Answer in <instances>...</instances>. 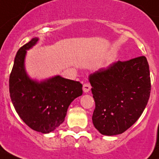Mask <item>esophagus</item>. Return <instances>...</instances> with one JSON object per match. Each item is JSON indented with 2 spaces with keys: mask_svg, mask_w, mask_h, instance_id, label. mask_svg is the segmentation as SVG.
I'll return each mask as SVG.
<instances>
[{
  "mask_svg": "<svg viewBox=\"0 0 159 159\" xmlns=\"http://www.w3.org/2000/svg\"><path fill=\"white\" fill-rule=\"evenodd\" d=\"M83 90L85 93H88L91 90V85L89 84H84V86H83Z\"/></svg>",
  "mask_w": 159,
  "mask_h": 159,
  "instance_id": "esophagus-1",
  "label": "esophagus"
}]
</instances>
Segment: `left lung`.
Returning <instances> with one entry per match:
<instances>
[{
  "label": "left lung",
  "instance_id": "8db88e82",
  "mask_svg": "<svg viewBox=\"0 0 159 159\" xmlns=\"http://www.w3.org/2000/svg\"><path fill=\"white\" fill-rule=\"evenodd\" d=\"M88 80L95 102L92 122L100 134H122L141 116L151 88L145 57L113 63L91 74Z\"/></svg>",
  "mask_w": 159,
  "mask_h": 159
}]
</instances>
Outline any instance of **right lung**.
<instances>
[{
  "instance_id": "right-lung-1",
  "label": "right lung",
  "mask_w": 159,
  "mask_h": 159,
  "mask_svg": "<svg viewBox=\"0 0 159 159\" xmlns=\"http://www.w3.org/2000/svg\"><path fill=\"white\" fill-rule=\"evenodd\" d=\"M38 41V37L32 38L18 50L9 77V93L16 111L26 125L48 134L64 121L71 102L82 95L83 85L60 75L40 81L31 78L25 69V57Z\"/></svg>"
}]
</instances>
